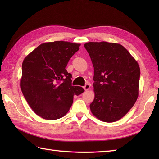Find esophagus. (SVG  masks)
<instances>
[{"label":"esophagus","instance_id":"34e87169","mask_svg":"<svg viewBox=\"0 0 159 159\" xmlns=\"http://www.w3.org/2000/svg\"><path fill=\"white\" fill-rule=\"evenodd\" d=\"M89 88H90V84H86V85L84 86V89L85 91L89 90Z\"/></svg>","mask_w":159,"mask_h":159}]
</instances>
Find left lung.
Segmentation results:
<instances>
[{"label":"left lung","mask_w":159,"mask_h":159,"mask_svg":"<svg viewBox=\"0 0 159 159\" xmlns=\"http://www.w3.org/2000/svg\"><path fill=\"white\" fill-rule=\"evenodd\" d=\"M93 66L95 97L90 104L92 114L104 122L122 118L139 96L140 68L130 52L119 43H85Z\"/></svg>","instance_id":"obj_1"}]
</instances>
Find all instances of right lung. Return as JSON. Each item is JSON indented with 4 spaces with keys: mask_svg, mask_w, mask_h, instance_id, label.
<instances>
[{
    "mask_svg": "<svg viewBox=\"0 0 159 159\" xmlns=\"http://www.w3.org/2000/svg\"><path fill=\"white\" fill-rule=\"evenodd\" d=\"M80 46L63 41L43 43L24 59L22 92L32 110L43 119L63 117L72 106L74 96L85 91L72 85V74L66 70Z\"/></svg>",
    "mask_w": 159,
    "mask_h": 159,
    "instance_id": "1",
    "label": "right lung"
}]
</instances>
